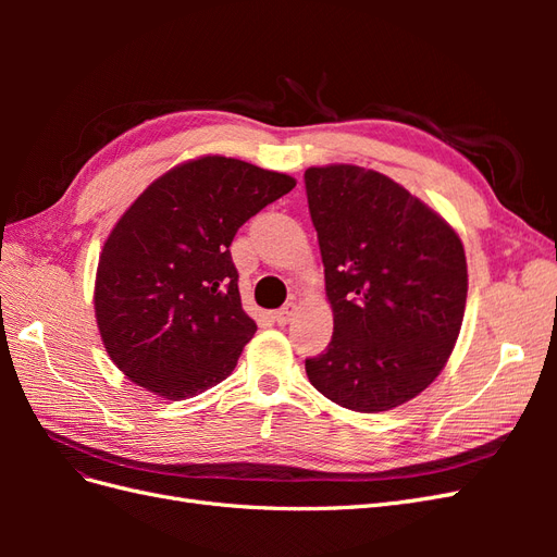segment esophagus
Wrapping results in <instances>:
<instances>
[{
    "mask_svg": "<svg viewBox=\"0 0 557 557\" xmlns=\"http://www.w3.org/2000/svg\"><path fill=\"white\" fill-rule=\"evenodd\" d=\"M295 313H297V305H295V301H288V305L281 307V309L276 311V320H278L281 325H285V323H290Z\"/></svg>",
    "mask_w": 557,
    "mask_h": 557,
    "instance_id": "1",
    "label": "esophagus"
}]
</instances>
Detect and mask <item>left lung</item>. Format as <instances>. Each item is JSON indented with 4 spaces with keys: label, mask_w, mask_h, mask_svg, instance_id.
<instances>
[{
    "label": "left lung",
    "mask_w": 557,
    "mask_h": 557,
    "mask_svg": "<svg viewBox=\"0 0 557 557\" xmlns=\"http://www.w3.org/2000/svg\"><path fill=\"white\" fill-rule=\"evenodd\" d=\"M334 334L307 360L318 393L360 413L407 404L442 374L467 305L460 234L404 185L358 164L309 166Z\"/></svg>",
    "instance_id": "obj_1"
}]
</instances>
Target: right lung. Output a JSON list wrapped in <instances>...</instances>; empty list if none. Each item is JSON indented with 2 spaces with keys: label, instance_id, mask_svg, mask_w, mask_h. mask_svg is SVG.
Masks as SVG:
<instances>
[{
  "label": "right lung",
  "instance_id": "add662e5",
  "mask_svg": "<svg viewBox=\"0 0 557 557\" xmlns=\"http://www.w3.org/2000/svg\"><path fill=\"white\" fill-rule=\"evenodd\" d=\"M295 178L201 156L158 176L99 252L95 318L113 364L148 393L188 399L225 381L258 325L230 256L237 230Z\"/></svg>",
  "mask_w": 557,
  "mask_h": 557
}]
</instances>
